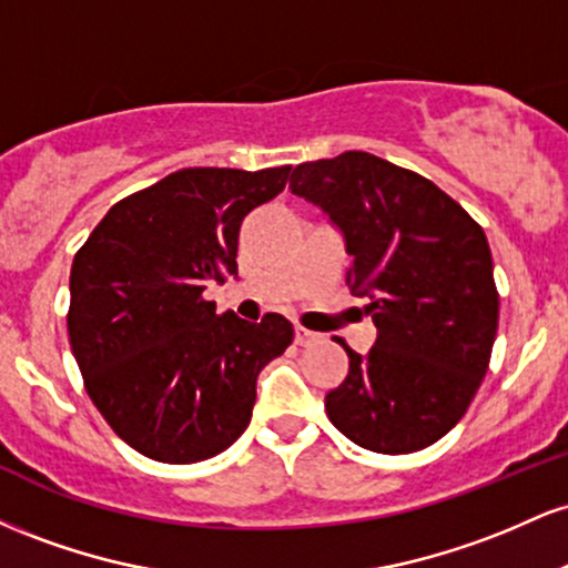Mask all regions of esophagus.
<instances>
[{
    "mask_svg": "<svg viewBox=\"0 0 568 568\" xmlns=\"http://www.w3.org/2000/svg\"><path fill=\"white\" fill-rule=\"evenodd\" d=\"M323 338V334H315V331L304 328V325H296V344L302 347H310V344H317Z\"/></svg>",
    "mask_w": 568,
    "mask_h": 568,
    "instance_id": "1",
    "label": "esophagus"
}]
</instances>
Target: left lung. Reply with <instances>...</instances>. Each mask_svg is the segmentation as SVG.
<instances>
[{"label":"left lung","instance_id":"1","mask_svg":"<svg viewBox=\"0 0 568 568\" xmlns=\"http://www.w3.org/2000/svg\"><path fill=\"white\" fill-rule=\"evenodd\" d=\"M291 192L342 230L347 285L376 325L368 355L325 395L338 433L376 454L433 446L484 382L499 323L494 262L480 224L425 175L368 152L302 162Z\"/></svg>","mask_w":568,"mask_h":568}]
</instances>
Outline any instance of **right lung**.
<instances>
[{"instance_id": "1", "label": "right lung", "mask_w": 568, "mask_h": 568, "mask_svg": "<svg viewBox=\"0 0 568 568\" xmlns=\"http://www.w3.org/2000/svg\"><path fill=\"white\" fill-rule=\"evenodd\" d=\"M288 175L184 168L112 205L77 251L71 352L109 427L149 459L189 465L230 448L258 371L293 342L283 315L247 323L202 296L237 275L240 224Z\"/></svg>"}]
</instances>
